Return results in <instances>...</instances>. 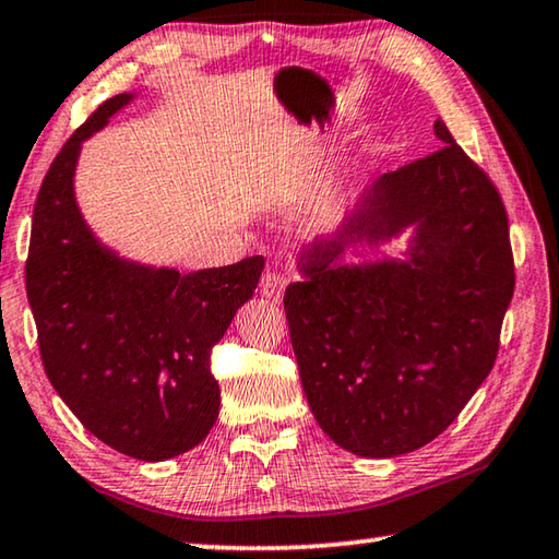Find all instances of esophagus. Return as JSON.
Instances as JSON below:
<instances>
[{
	"label": "esophagus",
	"instance_id": "1",
	"mask_svg": "<svg viewBox=\"0 0 559 559\" xmlns=\"http://www.w3.org/2000/svg\"><path fill=\"white\" fill-rule=\"evenodd\" d=\"M288 286V278L283 276V273H266V276L261 278V296L269 298L271 302H278L283 298V290Z\"/></svg>",
	"mask_w": 559,
	"mask_h": 559
}]
</instances>
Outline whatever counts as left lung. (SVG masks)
I'll use <instances>...</instances> for the list:
<instances>
[{
	"label": "left lung",
	"mask_w": 559,
	"mask_h": 559,
	"mask_svg": "<svg viewBox=\"0 0 559 559\" xmlns=\"http://www.w3.org/2000/svg\"><path fill=\"white\" fill-rule=\"evenodd\" d=\"M437 153L386 173L333 234L296 253L283 296L300 384L345 451L392 459L427 447L490 372L515 271L508 216L484 169L433 122ZM407 234L400 260L347 264Z\"/></svg>",
	"instance_id": "obj_1"
}]
</instances>
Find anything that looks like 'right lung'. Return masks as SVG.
Here are the masks:
<instances>
[{
	"label": "right lung",
	"mask_w": 559,
	"mask_h": 559,
	"mask_svg": "<svg viewBox=\"0 0 559 559\" xmlns=\"http://www.w3.org/2000/svg\"><path fill=\"white\" fill-rule=\"evenodd\" d=\"M132 100L135 93H120L103 103L46 173L26 296L44 370L83 427L126 456L167 461L204 441L219 416L210 353L266 261L182 273L120 257L98 239L75 200V167L83 143Z\"/></svg>",
	"instance_id": "obj_1"
}]
</instances>
